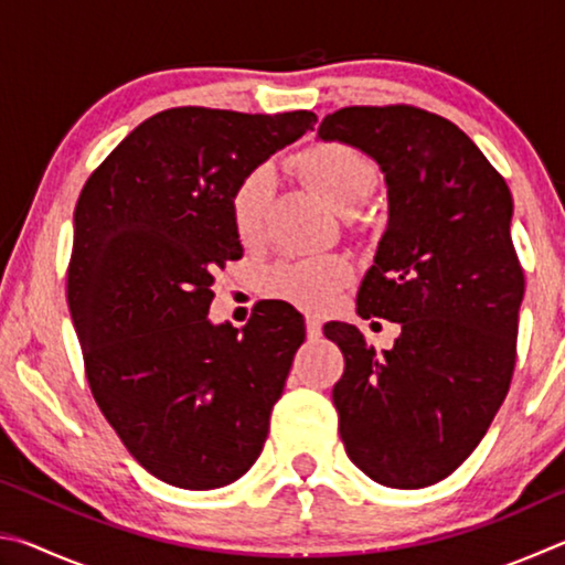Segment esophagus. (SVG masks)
I'll use <instances>...</instances> for the list:
<instances>
[{
    "label": "esophagus",
    "instance_id": "esophagus-1",
    "mask_svg": "<svg viewBox=\"0 0 565 565\" xmlns=\"http://www.w3.org/2000/svg\"><path fill=\"white\" fill-rule=\"evenodd\" d=\"M306 337L317 341L321 337V321L317 317H306Z\"/></svg>",
    "mask_w": 565,
    "mask_h": 565
}]
</instances>
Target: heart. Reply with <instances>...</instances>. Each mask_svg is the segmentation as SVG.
<instances>
[{"mask_svg": "<svg viewBox=\"0 0 565 565\" xmlns=\"http://www.w3.org/2000/svg\"><path fill=\"white\" fill-rule=\"evenodd\" d=\"M294 167L317 194L339 214H353L376 186V167L359 149L327 141L296 154ZM274 169L254 167L244 171L228 196V212L238 238L252 242L259 236L266 209L274 196ZM351 279L349 264L339 256L276 264L266 274V291L291 301L301 309L321 311Z\"/></svg>", "mask_w": 565, "mask_h": 565, "instance_id": "1", "label": "heart"}]
</instances>
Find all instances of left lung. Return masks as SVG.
Masks as SVG:
<instances>
[{
  "mask_svg": "<svg viewBox=\"0 0 565 565\" xmlns=\"http://www.w3.org/2000/svg\"><path fill=\"white\" fill-rule=\"evenodd\" d=\"M317 137L384 174L388 218L356 313L401 327L381 353L353 323L323 327L347 359L341 441L376 483L424 489L473 454L509 394L523 301L511 191L456 124L416 107L339 109Z\"/></svg>",
  "mask_w": 565,
  "mask_h": 565,
  "instance_id": "8db88e82",
  "label": "left lung"
}]
</instances>
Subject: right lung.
<instances>
[{
  "label": "right lung",
  "mask_w": 565,
  "mask_h": 565,
  "mask_svg": "<svg viewBox=\"0 0 565 565\" xmlns=\"http://www.w3.org/2000/svg\"><path fill=\"white\" fill-rule=\"evenodd\" d=\"M313 121V111L154 114L76 202L66 299L92 394L129 454L177 489H222L254 466L306 339L286 301L256 306L242 331L214 323L209 306L216 266L244 254L234 184Z\"/></svg>",
  "instance_id": "right-lung-1"
}]
</instances>
